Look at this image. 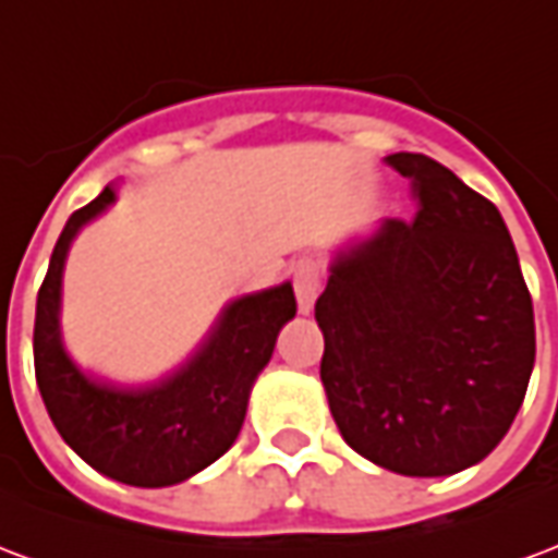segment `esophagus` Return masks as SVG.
I'll use <instances>...</instances> for the list:
<instances>
[{
    "mask_svg": "<svg viewBox=\"0 0 558 558\" xmlns=\"http://www.w3.org/2000/svg\"><path fill=\"white\" fill-rule=\"evenodd\" d=\"M291 274H294V291H296V303H300V312L306 315L315 306V300H318L320 291V279H324V270H320V264L315 258H300L291 267Z\"/></svg>",
    "mask_w": 558,
    "mask_h": 558,
    "instance_id": "1",
    "label": "esophagus"
}]
</instances>
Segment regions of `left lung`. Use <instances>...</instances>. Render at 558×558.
<instances>
[{
    "label": "left lung",
    "instance_id": "obj_1",
    "mask_svg": "<svg viewBox=\"0 0 558 558\" xmlns=\"http://www.w3.org/2000/svg\"><path fill=\"white\" fill-rule=\"evenodd\" d=\"M386 162L410 178L418 210L336 252L315 303L320 380L363 458L422 478L461 473L496 449L523 404L532 296L494 202L425 154Z\"/></svg>",
    "mask_w": 558,
    "mask_h": 558
}]
</instances>
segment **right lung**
I'll return each instance as SVG.
<instances>
[{
  "instance_id": "right-lung-1",
  "label": "right lung",
  "mask_w": 558,
  "mask_h": 558,
  "mask_svg": "<svg viewBox=\"0 0 558 558\" xmlns=\"http://www.w3.org/2000/svg\"><path fill=\"white\" fill-rule=\"evenodd\" d=\"M116 202L107 186L73 210L56 243L35 312V377L52 425L88 466L133 487L178 485L238 440L255 377L296 315L291 282L231 300L181 368L145 386L109 384L64 351L62 270L73 238Z\"/></svg>"
}]
</instances>
